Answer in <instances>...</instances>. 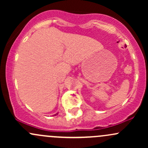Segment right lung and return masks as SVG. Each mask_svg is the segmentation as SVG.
Returning <instances> with one entry per match:
<instances>
[{"instance_id": "right-lung-1", "label": "right lung", "mask_w": 148, "mask_h": 148, "mask_svg": "<svg viewBox=\"0 0 148 148\" xmlns=\"http://www.w3.org/2000/svg\"><path fill=\"white\" fill-rule=\"evenodd\" d=\"M57 114H58V113H56V114H55V115H57Z\"/></svg>"}]
</instances>
